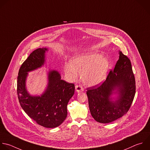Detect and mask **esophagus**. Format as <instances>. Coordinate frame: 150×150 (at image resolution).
I'll use <instances>...</instances> for the list:
<instances>
[{
	"instance_id": "obj_1",
	"label": "esophagus",
	"mask_w": 150,
	"mask_h": 150,
	"mask_svg": "<svg viewBox=\"0 0 150 150\" xmlns=\"http://www.w3.org/2000/svg\"><path fill=\"white\" fill-rule=\"evenodd\" d=\"M75 89L77 92H79L83 91V88L80 85H77L75 86Z\"/></svg>"
}]
</instances>
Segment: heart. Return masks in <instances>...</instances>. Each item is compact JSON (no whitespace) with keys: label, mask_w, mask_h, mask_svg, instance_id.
<instances>
[{"label":"heart","mask_w":150,"mask_h":150,"mask_svg":"<svg viewBox=\"0 0 150 150\" xmlns=\"http://www.w3.org/2000/svg\"><path fill=\"white\" fill-rule=\"evenodd\" d=\"M110 67L108 60L97 53L89 52L73 57L70 64L64 65V71L71 79L78 78V72L82 79L88 86H95L106 78Z\"/></svg>","instance_id":"1"}]
</instances>
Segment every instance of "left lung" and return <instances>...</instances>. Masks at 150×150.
Wrapping results in <instances>:
<instances>
[{"mask_svg":"<svg viewBox=\"0 0 150 150\" xmlns=\"http://www.w3.org/2000/svg\"><path fill=\"white\" fill-rule=\"evenodd\" d=\"M119 59L114 69L108 73L102 83L86 88L89 108L94 120L109 123L122 117L129 110L135 94V79L129 59L119 52ZM117 88V100L112 101L110 95Z\"/></svg>","mask_w":150,"mask_h":150,"instance_id":"8db88e82","label":"left lung"}]
</instances>
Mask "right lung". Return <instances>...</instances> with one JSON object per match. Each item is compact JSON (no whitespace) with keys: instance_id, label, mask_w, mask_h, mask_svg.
Listing matches in <instances>:
<instances>
[{"instance_id":"right-lung-1","label":"right lung","mask_w":150,"mask_h":150,"mask_svg":"<svg viewBox=\"0 0 150 150\" xmlns=\"http://www.w3.org/2000/svg\"><path fill=\"white\" fill-rule=\"evenodd\" d=\"M46 48L33 51L22 64L18 73L17 93L21 107L38 124L45 128L59 126L67 117V105L74 94V83L61 79L57 71L49 72L48 86L40 96L30 95L25 88L28 72L42 67Z\"/></svg>"}]
</instances>
